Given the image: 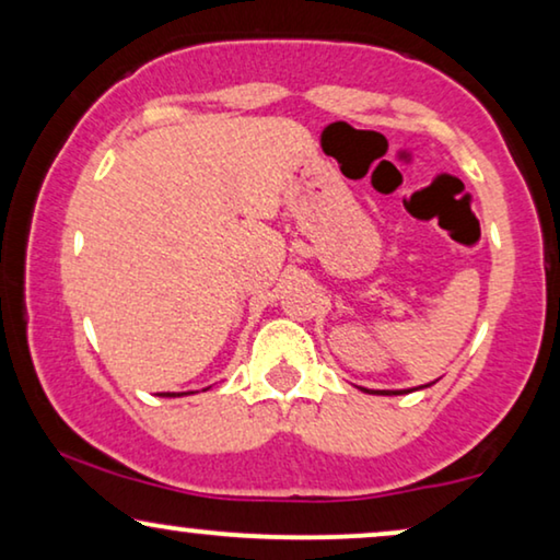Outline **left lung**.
Returning <instances> with one entry per match:
<instances>
[{
    "instance_id": "obj_1",
    "label": "left lung",
    "mask_w": 560,
    "mask_h": 560,
    "mask_svg": "<svg viewBox=\"0 0 560 560\" xmlns=\"http://www.w3.org/2000/svg\"><path fill=\"white\" fill-rule=\"evenodd\" d=\"M364 393H370V395H402V393H410V389H400V393H395V389H364Z\"/></svg>"
}]
</instances>
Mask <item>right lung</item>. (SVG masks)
<instances>
[{"label":"right lung","mask_w":560,"mask_h":560,"mask_svg":"<svg viewBox=\"0 0 560 560\" xmlns=\"http://www.w3.org/2000/svg\"><path fill=\"white\" fill-rule=\"evenodd\" d=\"M163 395H165V397H175V395H171V393H163Z\"/></svg>","instance_id":"obj_1"}]
</instances>
